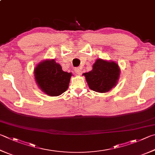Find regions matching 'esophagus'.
I'll use <instances>...</instances> for the list:
<instances>
[{"label": "esophagus", "mask_w": 155, "mask_h": 155, "mask_svg": "<svg viewBox=\"0 0 155 155\" xmlns=\"http://www.w3.org/2000/svg\"><path fill=\"white\" fill-rule=\"evenodd\" d=\"M75 72L77 75H81V74H82V71H81V70L78 68H75Z\"/></svg>", "instance_id": "obj_1"}]
</instances>
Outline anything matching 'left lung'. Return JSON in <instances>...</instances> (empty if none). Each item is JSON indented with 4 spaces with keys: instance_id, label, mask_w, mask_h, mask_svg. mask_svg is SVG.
Returning <instances> with one entry per match:
<instances>
[{
    "instance_id": "obj_1",
    "label": "left lung",
    "mask_w": 155,
    "mask_h": 155,
    "mask_svg": "<svg viewBox=\"0 0 155 155\" xmlns=\"http://www.w3.org/2000/svg\"><path fill=\"white\" fill-rule=\"evenodd\" d=\"M120 70L114 61L97 59L93 64V68L83 73L88 86L93 91L106 93L117 86L120 77Z\"/></svg>"
}]
</instances>
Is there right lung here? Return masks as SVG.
Masks as SVG:
<instances>
[{"label":"right lung","mask_w":155,"mask_h":155,"mask_svg":"<svg viewBox=\"0 0 155 155\" xmlns=\"http://www.w3.org/2000/svg\"><path fill=\"white\" fill-rule=\"evenodd\" d=\"M34 75L39 89L53 97L60 95L68 89L72 73L63 71L55 60H45L36 65Z\"/></svg>","instance_id":"1"}]
</instances>
